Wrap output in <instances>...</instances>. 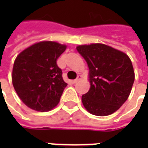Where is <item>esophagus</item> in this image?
Segmentation results:
<instances>
[{
	"label": "esophagus",
	"instance_id": "1",
	"mask_svg": "<svg viewBox=\"0 0 148 148\" xmlns=\"http://www.w3.org/2000/svg\"><path fill=\"white\" fill-rule=\"evenodd\" d=\"M81 79H82V76H78V77H77V79H75V80L73 81V83H77V82H79V81H80Z\"/></svg>",
	"mask_w": 148,
	"mask_h": 148
}]
</instances>
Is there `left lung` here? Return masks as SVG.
<instances>
[{
    "label": "left lung",
    "instance_id": "left-lung-1",
    "mask_svg": "<svg viewBox=\"0 0 148 148\" xmlns=\"http://www.w3.org/2000/svg\"><path fill=\"white\" fill-rule=\"evenodd\" d=\"M87 62L90 88L82 97L89 113L106 116L117 111L128 98L134 82L133 64L127 54L103 43L79 45Z\"/></svg>",
    "mask_w": 148,
    "mask_h": 148
}]
</instances>
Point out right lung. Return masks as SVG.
I'll list each match as a JSON object with an SVG mask.
<instances>
[{
  "mask_svg": "<svg viewBox=\"0 0 148 148\" xmlns=\"http://www.w3.org/2000/svg\"><path fill=\"white\" fill-rule=\"evenodd\" d=\"M66 49L64 44L43 41L25 49L15 58L12 83L18 96L29 108L46 112L59 103L67 84L57 60Z\"/></svg>",
  "mask_w": 148,
  "mask_h": 148,
  "instance_id": "1",
  "label": "right lung"
}]
</instances>
